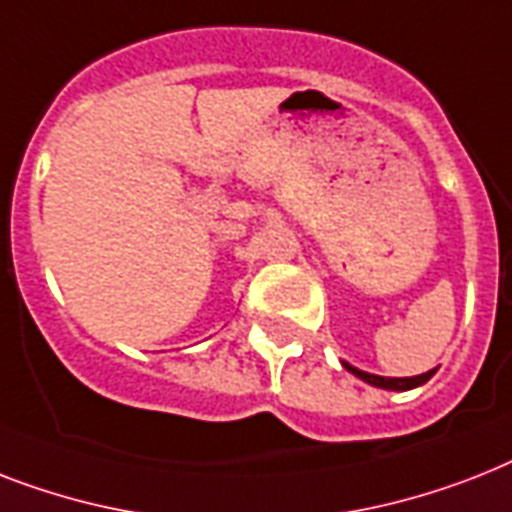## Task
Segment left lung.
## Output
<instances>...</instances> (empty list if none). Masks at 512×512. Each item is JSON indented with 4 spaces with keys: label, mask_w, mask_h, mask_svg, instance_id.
Masks as SVG:
<instances>
[{
    "label": "left lung",
    "mask_w": 512,
    "mask_h": 512,
    "mask_svg": "<svg viewBox=\"0 0 512 512\" xmlns=\"http://www.w3.org/2000/svg\"><path fill=\"white\" fill-rule=\"evenodd\" d=\"M344 368L350 373H355L357 378H363V381H368V384L373 386H381V389H392V392H405V389H413V386H421L426 384L431 376H434V371L429 373H421V376H413V378H384V376H373V373H365V371H357V368H352L350 363H344Z\"/></svg>",
    "instance_id": "left-lung-1"
}]
</instances>
